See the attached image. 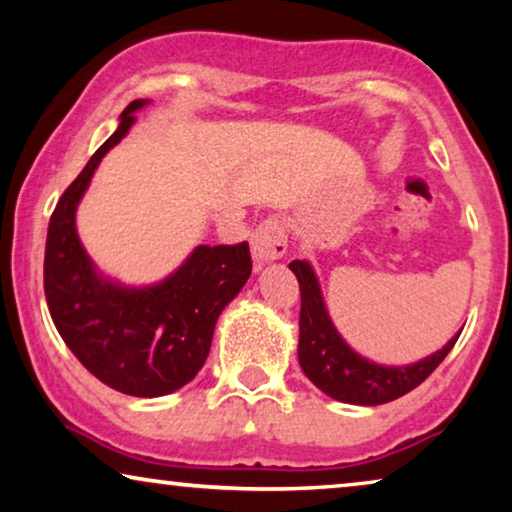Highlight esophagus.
<instances>
[{
    "mask_svg": "<svg viewBox=\"0 0 512 512\" xmlns=\"http://www.w3.org/2000/svg\"><path fill=\"white\" fill-rule=\"evenodd\" d=\"M286 244H289V235H286L282 219L270 216V219L258 223L254 235H251V254H254L258 268L282 258L286 254Z\"/></svg>",
    "mask_w": 512,
    "mask_h": 512,
    "instance_id": "esophagus-1",
    "label": "esophagus"
}]
</instances>
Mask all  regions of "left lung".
Returning a JSON list of instances; mask_svg holds the SVG:
<instances>
[{
    "instance_id": "1",
    "label": "left lung",
    "mask_w": 512,
    "mask_h": 512,
    "mask_svg": "<svg viewBox=\"0 0 512 512\" xmlns=\"http://www.w3.org/2000/svg\"><path fill=\"white\" fill-rule=\"evenodd\" d=\"M300 284L298 361L314 387L335 401L352 405H382L419 387L436 370L461 331L443 349L408 366H380L363 359L342 340L328 317L319 279L307 261L289 263Z\"/></svg>"
}]
</instances>
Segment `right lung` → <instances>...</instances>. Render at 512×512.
<instances>
[{
	"instance_id": "add662e5",
	"label": "right lung",
	"mask_w": 512,
	"mask_h": 512,
	"mask_svg": "<svg viewBox=\"0 0 512 512\" xmlns=\"http://www.w3.org/2000/svg\"><path fill=\"white\" fill-rule=\"evenodd\" d=\"M130 102L118 130L93 153L48 223L44 291L48 312L76 359L107 387L128 396L172 394L205 366L219 314L251 275L249 244L200 247L163 282L123 286L97 272L76 235V207L100 160L128 135Z\"/></svg>"
}]
</instances>
